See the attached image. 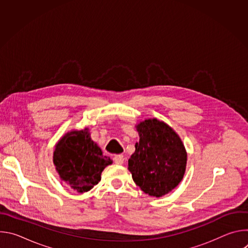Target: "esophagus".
Returning a JSON list of instances; mask_svg holds the SVG:
<instances>
[{"mask_svg":"<svg viewBox=\"0 0 248 248\" xmlns=\"http://www.w3.org/2000/svg\"><path fill=\"white\" fill-rule=\"evenodd\" d=\"M114 162H115L116 164H118V165H122V164H124V158L123 155H116V156L114 157Z\"/></svg>","mask_w":248,"mask_h":248,"instance_id":"1","label":"esophagus"}]
</instances>
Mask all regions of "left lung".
Masks as SVG:
<instances>
[{"label": "left lung", "mask_w": 248, "mask_h": 248, "mask_svg": "<svg viewBox=\"0 0 248 248\" xmlns=\"http://www.w3.org/2000/svg\"><path fill=\"white\" fill-rule=\"evenodd\" d=\"M139 142L128 160L133 182L146 194L161 197L178 186L186 171V152L181 138L156 119L137 125Z\"/></svg>", "instance_id": "8db88e82"}]
</instances>
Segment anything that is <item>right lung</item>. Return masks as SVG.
<instances>
[{
    "mask_svg": "<svg viewBox=\"0 0 248 248\" xmlns=\"http://www.w3.org/2000/svg\"><path fill=\"white\" fill-rule=\"evenodd\" d=\"M53 159L61 179L81 193L96 186L105 167L112 164L91 140L87 129L66 133L56 145Z\"/></svg>",
    "mask_w": 248,
    "mask_h": 248,
    "instance_id": "add662e5",
    "label": "right lung"
}]
</instances>
